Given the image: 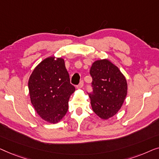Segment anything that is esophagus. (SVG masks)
Returning <instances> with one entry per match:
<instances>
[{"label":"esophagus","instance_id":"obj_1","mask_svg":"<svg viewBox=\"0 0 159 159\" xmlns=\"http://www.w3.org/2000/svg\"><path fill=\"white\" fill-rule=\"evenodd\" d=\"M83 86H84V82H83V80H81V81L80 82V84H79V85H78L77 89H80L83 88Z\"/></svg>","mask_w":159,"mask_h":159}]
</instances>
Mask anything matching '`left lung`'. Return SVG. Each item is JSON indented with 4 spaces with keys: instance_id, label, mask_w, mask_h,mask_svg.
Instances as JSON below:
<instances>
[{
    "instance_id": "1",
    "label": "left lung",
    "mask_w": 159,
    "mask_h": 159,
    "mask_svg": "<svg viewBox=\"0 0 159 159\" xmlns=\"http://www.w3.org/2000/svg\"><path fill=\"white\" fill-rule=\"evenodd\" d=\"M93 92L90 94L93 111L102 120L120 110L127 94V83L117 66L108 58L96 60L90 69Z\"/></svg>"
}]
</instances>
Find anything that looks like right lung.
Here are the masks:
<instances>
[{"label":"right lung","instance_id":"right-lung-1","mask_svg":"<svg viewBox=\"0 0 159 159\" xmlns=\"http://www.w3.org/2000/svg\"><path fill=\"white\" fill-rule=\"evenodd\" d=\"M31 103L44 121L55 124L66 115L75 91L62 57H46L35 67L28 80Z\"/></svg>","mask_w":159,"mask_h":159}]
</instances>
